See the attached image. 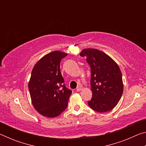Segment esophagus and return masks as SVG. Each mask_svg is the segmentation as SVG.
<instances>
[{
	"mask_svg": "<svg viewBox=\"0 0 146 146\" xmlns=\"http://www.w3.org/2000/svg\"><path fill=\"white\" fill-rule=\"evenodd\" d=\"M82 86H78V87L76 88V91H80L81 90H82Z\"/></svg>",
	"mask_w": 146,
	"mask_h": 146,
	"instance_id": "esophagus-1",
	"label": "esophagus"
}]
</instances>
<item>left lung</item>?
Listing matches in <instances>:
<instances>
[{"instance_id":"8db88e82","label":"left lung","mask_w":146,"mask_h":146,"mask_svg":"<svg viewBox=\"0 0 146 146\" xmlns=\"http://www.w3.org/2000/svg\"><path fill=\"white\" fill-rule=\"evenodd\" d=\"M86 57L91 68V90L93 95L88 105L94 111L104 113L117 105L123 93L122 72L117 64L102 51L84 49L80 53Z\"/></svg>"}]
</instances>
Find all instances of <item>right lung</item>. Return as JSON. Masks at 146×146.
Returning a JSON list of instances; mask_svg holds the SVG:
<instances>
[{"instance_id": "add662e5", "label": "right lung", "mask_w": 146, "mask_h": 146, "mask_svg": "<svg viewBox=\"0 0 146 146\" xmlns=\"http://www.w3.org/2000/svg\"><path fill=\"white\" fill-rule=\"evenodd\" d=\"M67 54L55 51L40 59L32 70L28 88L31 102L44 117H56L67 108L72 91L64 84L60 70L61 59Z\"/></svg>"}]
</instances>
